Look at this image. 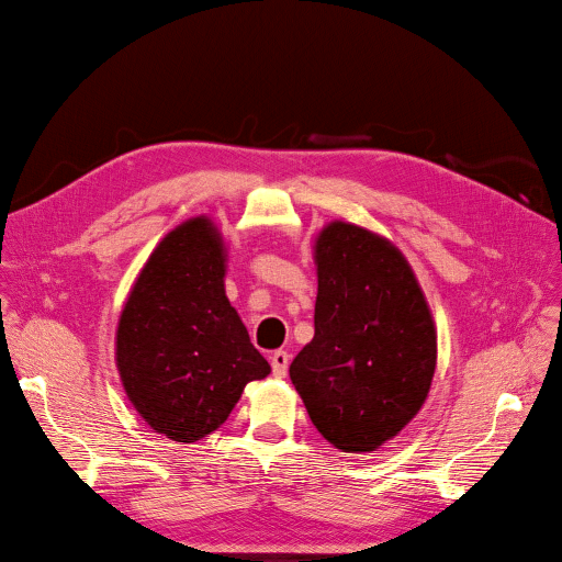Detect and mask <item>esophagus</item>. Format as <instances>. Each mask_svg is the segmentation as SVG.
Returning <instances> with one entry per match:
<instances>
[{
    "mask_svg": "<svg viewBox=\"0 0 562 562\" xmlns=\"http://www.w3.org/2000/svg\"><path fill=\"white\" fill-rule=\"evenodd\" d=\"M289 360H291V356L286 351H273L271 353V369H273L276 378H284L286 375Z\"/></svg>",
    "mask_w": 562,
    "mask_h": 562,
    "instance_id": "obj_1",
    "label": "esophagus"
}]
</instances>
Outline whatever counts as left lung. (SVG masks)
Instances as JSON below:
<instances>
[{
    "label": "left lung",
    "mask_w": 562,
    "mask_h": 562,
    "mask_svg": "<svg viewBox=\"0 0 562 562\" xmlns=\"http://www.w3.org/2000/svg\"><path fill=\"white\" fill-rule=\"evenodd\" d=\"M313 262L315 334L289 375L325 440L371 453L427 403L434 315L405 254L375 231L331 220L313 237Z\"/></svg>",
    "instance_id": "left-lung-1"
}]
</instances>
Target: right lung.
<instances>
[{"mask_svg":"<svg viewBox=\"0 0 562 562\" xmlns=\"http://www.w3.org/2000/svg\"><path fill=\"white\" fill-rule=\"evenodd\" d=\"M226 239L209 215L159 239L120 311L115 367L139 418L176 442L220 429L271 373L224 289Z\"/></svg>","mask_w":562,"mask_h":562,"instance_id":"obj_1","label":"right lung"}]
</instances>
